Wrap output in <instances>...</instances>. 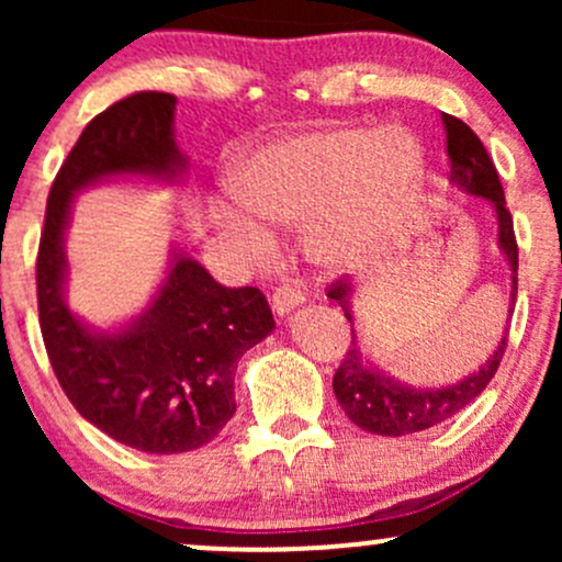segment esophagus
<instances>
[{"instance_id":"34e87169","label":"esophagus","mask_w":562,"mask_h":562,"mask_svg":"<svg viewBox=\"0 0 562 562\" xmlns=\"http://www.w3.org/2000/svg\"><path fill=\"white\" fill-rule=\"evenodd\" d=\"M301 303H303V293L295 288L282 285L272 293V308H274L277 317H285V314L293 312V308L301 306Z\"/></svg>"}]
</instances>
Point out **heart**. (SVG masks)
<instances>
[{
	"label": "heart",
	"mask_w": 562,
	"mask_h": 562,
	"mask_svg": "<svg viewBox=\"0 0 562 562\" xmlns=\"http://www.w3.org/2000/svg\"><path fill=\"white\" fill-rule=\"evenodd\" d=\"M423 142L404 126L317 128L269 142L235 166L232 198L245 214L301 225L303 254L325 272H357L393 240L425 182ZM245 243L267 245L261 224L229 214Z\"/></svg>",
	"instance_id": "1"
}]
</instances>
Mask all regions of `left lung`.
<instances>
[{"mask_svg": "<svg viewBox=\"0 0 562 562\" xmlns=\"http://www.w3.org/2000/svg\"><path fill=\"white\" fill-rule=\"evenodd\" d=\"M443 132H447V156H449V179L457 190L470 198H483L492 203L496 214V245L509 263V308L507 322L513 317L515 295H518V243H515L513 216H509L505 203V190H502L499 173H496L492 158H488L483 142L468 124H462L454 115H441ZM327 299H333L344 308L346 319L351 322V346H348L344 362L333 378V391L338 404L344 406L348 420L367 434L378 436H406L417 430L434 428V425L449 420L457 412L465 409L479 393L492 383L496 367L507 348V327L502 340L496 344L492 357L483 362L479 370L470 372L468 378L457 380L451 385H438V389H420L396 380L383 372L370 359L364 357L357 344V330H353V285L340 277L327 288Z\"/></svg>", "mask_w": 562, "mask_h": 562, "instance_id": "left-lung-1", "label": "left lung"}]
</instances>
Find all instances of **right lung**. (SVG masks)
Returning a JSON list of instances; mask_svg holds the SVG:
<instances>
[{
	"mask_svg": "<svg viewBox=\"0 0 562 562\" xmlns=\"http://www.w3.org/2000/svg\"><path fill=\"white\" fill-rule=\"evenodd\" d=\"M177 97L137 92L94 115L57 171L36 259L38 325L57 383L76 412L126 447L182 454L235 415V370L274 327L259 288H224L184 250L147 308L100 330L66 303V232L81 190L108 179L177 184L187 158L173 137Z\"/></svg>",
	"mask_w": 562,
	"mask_h": 562,
	"instance_id": "1",
	"label": "right lung"
}]
</instances>
